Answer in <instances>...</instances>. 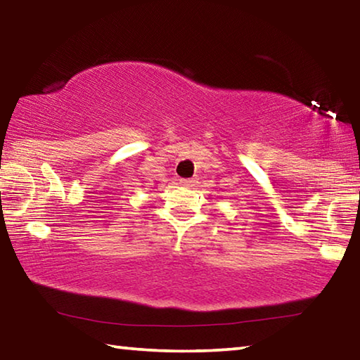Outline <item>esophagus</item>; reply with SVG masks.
I'll list each match as a JSON object with an SVG mask.
<instances>
[{
    "label": "esophagus",
    "instance_id": "34e87169",
    "mask_svg": "<svg viewBox=\"0 0 360 360\" xmlns=\"http://www.w3.org/2000/svg\"><path fill=\"white\" fill-rule=\"evenodd\" d=\"M179 184H181L182 187H193V186H197V179H195V178H191V179H179Z\"/></svg>",
    "mask_w": 360,
    "mask_h": 360
}]
</instances>
